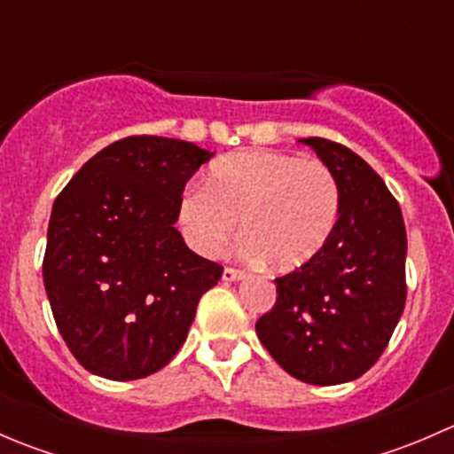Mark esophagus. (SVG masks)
I'll list each match as a JSON object with an SVG mask.
<instances>
[{
  "label": "esophagus",
  "mask_w": 454,
  "mask_h": 454,
  "mask_svg": "<svg viewBox=\"0 0 454 454\" xmlns=\"http://www.w3.org/2000/svg\"><path fill=\"white\" fill-rule=\"evenodd\" d=\"M246 277V272L244 270H237V268H226L223 270V274H222V278L223 281H241V278Z\"/></svg>",
  "instance_id": "1"
}]
</instances>
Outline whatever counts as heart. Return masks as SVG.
<instances>
[{
	"label": "heart",
	"instance_id": "1",
	"mask_svg": "<svg viewBox=\"0 0 454 454\" xmlns=\"http://www.w3.org/2000/svg\"><path fill=\"white\" fill-rule=\"evenodd\" d=\"M338 217L340 184L332 168L270 149L217 158L204 186H186L177 206L182 232L200 254H222L239 219L241 253L277 270L316 259L336 232Z\"/></svg>",
	"mask_w": 454,
	"mask_h": 454
}]
</instances>
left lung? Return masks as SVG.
Returning <instances> with one entry per match:
<instances>
[{
	"mask_svg": "<svg viewBox=\"0 0 454 454\" xmlns=\"http://www.w3.org/2000/svg\"><path fill=\"white\" fill-rule=\"evenodd\" d=\"M340 184L329 244L277 281V303L256 320L274 360L308 384L360 378L387 349L406 303V228L382 177L347 146L303 138Z\"/></svg>",
	"mask_w": 454,
	"mask_h": 454,
	"instance_id": "obj_1",
	"label": "left lung"
}]
</instances>
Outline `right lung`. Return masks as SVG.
<instances>
[{
  "instance_id": "right-lung-1",
  "label": "right lung",
  "mask_w": 454,
  "mask_h": 454,
  "mask_svg": "<svg viewBox=\"0 0 454 454\" xmlns=\"http://www.w3.org/2000/svg\"><path fill=\"white\" fill-rule=\"evenodd\" d=\"M208 151L129 136L81 167L54 200L43 283L59 333L90 373L138 380L171 363L223 268L177 232L186 182Z\"/></svg>"
}]
</instances>
